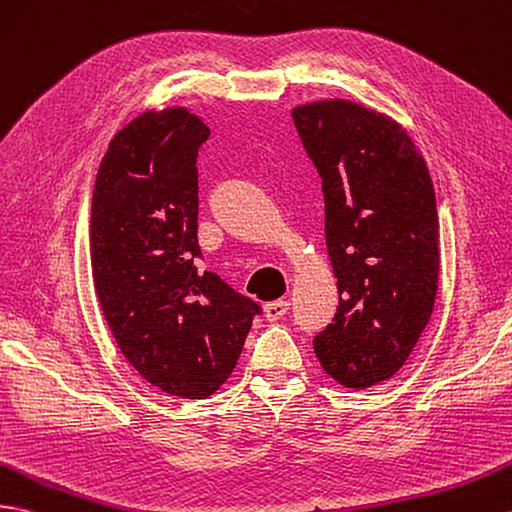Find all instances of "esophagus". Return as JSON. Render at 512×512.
<instances>
[{
	"instance_id": "esophagus-1",
	"label": "esophagus",
	"mask_w": 512,
	"mask_h": 512,
	"mask_svg": "<svg viewBox=\"0 0 512 512\" xmlns=\"http://www.w3.org/2000/svg\"><path fill=\"white\" fill-rule=\"evenodd\" d=\"M290 310V303L285 299H279V301H272L266 305V318L270 320V323H275V320L283 318L285 314H288Z\"/></svg>"
}]
</instances>
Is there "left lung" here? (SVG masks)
Masks as SVG:
<instances>
[{
    "mask_svg": "<svg viewBox=\"0 0 512 512\" xmlns=\"http://www.w3.org/2000/svg\"><path fill=\"white\" fill-rule=\"evenodd\" d=\"M323 178L325 240L338 310L314 338L323 371L344 388L386 382L430 323L438 292V213L430 172L390 115L351 102L292 109Z\"/></svg>",
    "mask_w": 512,
    "mask_h": 512,
    "instance_id": "left-lung-1",
    "label": "left lung"
}]
</instances>
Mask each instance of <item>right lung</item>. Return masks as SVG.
Returning a JSON list of instances; mask_svg holds the SVG:
<instances>
[{"label": "right lung", "instance_id": "obj_1", "mask_svg": "<svg viewBox=\"0 0 512 512\" xmlns=\"http://www.w3.org/2000/svg\"><path fill=\"white\" fill-rule=\"evenodd\" d=\"M209 128L185 106L128 122L95 176V294L124 358L174 397L213 395L240 358L259 305L200 270L198 148Z\"/></svg>", "mask_w": 512, "mask_h": 512}]
</instances>
